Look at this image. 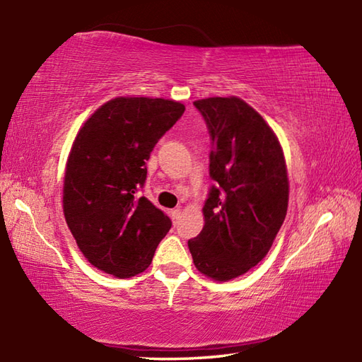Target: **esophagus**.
<instances>
[{
  "mask_svg": "<svg viewBox=\"0 0 362 362\" xmlns=\"http://www.w3.org/2000/svg\"><path fill=\"white\" fill-rule=\"evenodd\" d=\"M180 214H182L180 209H175V210H173V211H171V218H173V221H174V222H177V221H179V218H180Z\"/></svg>",
  "mask_w": 362,
  "mask_h": 362,
  "instance_id": "esophagus-1",
  "label": "esophagus"
}]
</instances>
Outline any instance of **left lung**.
<instances>
[{"instance_id": "1", "label": "left lung", "mask_w": 362, "mask_h": 362, "mask_svg": "<svg viewBox=\"0 0 362 362\" xmlns=\"http://www.w3.org/2000/svg\"><path fill=\"white\" fill-rule=\"evenodd\" d=\"M209 127L213 151L202 232L188 241L199 272L213 280L236 279L272 247L286 218V161L274 130L236 96L194 101Z\"/></svg>"}]
</instances>
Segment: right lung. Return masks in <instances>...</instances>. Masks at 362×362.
<instances>
[{
  "mask_svg": "<svg viewBox=\"0 0 362 362\" xmlns=\"http://www.w3.org/2000/svg\"><path fill=\"white\" fill-rule=\"evenodd\" d=\"M185 105L115 98L83 122L68 156L64 213L81 252L99 271L129 279L149 267L171 219L140 196L153 146Z\"/></svg>",
  "mask_w": 362,
  "mask_h": 362,
  "instance_id": "obj_1",
  "label": "right lung"
}]
</instances>
